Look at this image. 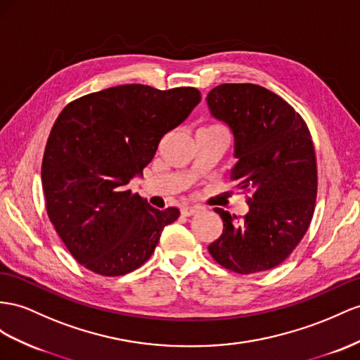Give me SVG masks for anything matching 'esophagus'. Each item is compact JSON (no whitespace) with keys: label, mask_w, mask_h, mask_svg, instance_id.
I'll list each match as a JSON object with an SVG mask.
<instances>
[{"label":"esophagus","mask_w":360,"mask_h":360,"mask_svg":"<svg viewBox=\"0 0 360 360\" xmlns=\"http://www.w3.org/2000/svg\"><path fill=\"white\" fill-rule=\"evenodd\" d=\"M198 211H199V208H198V207H195V205H184V207L181 208V213H182V216H186V217L193 216V214H196Z\"/></svg>","instance_id":"obj_1"}]
</instances>
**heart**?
<instances>
[{"label":"heart","mask_w":360,"mask_h":360,"mask_svg":"<svg viewBox=\"0 0 360 360\" xmlns=\"http://www.w3.org/2000/svg\"><path fill=\"white\" fill-rule=\"evenodd\" d=\"M214 126H217V124H211V126H207V127H214Z\"/></svg>","instance_id":"1"}]
</instances>
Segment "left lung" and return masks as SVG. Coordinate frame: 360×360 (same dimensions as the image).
Returning <instances> with one entry per match:
<instances>
[{
    "instance_id": "left-lung-1",
    "label": "left lung",
    "mask_w": 360,
    "mask_h": 360,
    "mask_svg": "<svg viewBox=\"0 0 360 360\" xmlns=\"http://www.w3.org/2000/svg\"><path fill=\"white\" fill-rule=\"evenodd\" d=\"M207 103L234 134L238 161L231 181L248 193L250 205L238 222L214 208L224 233L208 251L236 274L272 269L298 246L315 211L318 172L310 131L288 101L260 85H219Z\"/></svg>"
}]
</instances>
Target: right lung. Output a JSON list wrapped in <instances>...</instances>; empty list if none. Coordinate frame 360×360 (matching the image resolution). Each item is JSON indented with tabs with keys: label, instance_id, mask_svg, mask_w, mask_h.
Here are the masks:
<instances>
[{
	"label": "right lung",
	"instance_id": "right-lung-1",
	"mask_svg": "<svg viewBox=\"0 0 360 360\" xmlns=\"http://www.w3.org/2000/svg\"><path fill=\"white\" fill-rule=\"evenodd\" d=\"M199 101L191 86L161 91L132 84L63 108L45 146L42 190L50 222L86 269L105 276L138 269L164 226L179 217L178 208L156 210L126 186Z\"/></svg>",
	"mask_w": 360,
	"mask_h": 360
}]
</instances>
